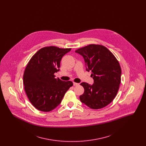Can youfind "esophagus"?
I'll return each instance as SVG.
<instances>
[{"label":"esophagus","mask_w":146,"mask_h":146,"mask_svg":"<svg viewBox=\"0 0 146 146\" xmlns=\"http://www.w3.org/2000/svg\"><path fill=\"white\" fill-rule=\"evenodd\" d=\"M79 85V84L76 83H75V82H73V85L74 86H76V85Z\"/></svg>","instance_id":"obj_1"}]
</instances>
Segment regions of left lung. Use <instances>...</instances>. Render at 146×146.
Instances as JSON below:
<instances>
[{
  "instance_id": "left-lung-1",
  "label": "left lung",
  "mask_w": 146,
  "mask_h": 146,
  "mask_svg": "<svg viewBox=\"0 0 146 146\" xmlns=\"http://www.w3.org/2000/svg\"><path fill=\"white\" fill-rule=\"evenodd\" d=\"M84 57L86 70L91 71L92 85L82 83L84 92L80 100L90 108L107 106L115 97L121 82V70L117 59L103 45L90 44L76 50Z\"/></svg>"
}]
</instances>
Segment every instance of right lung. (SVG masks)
<instances>
[{
  "label": "right lung",
  "mask_w": 146,
  "mask_h": 146,
  "mask_svg": "<svg viewBox=\"0 0 146 146\" xmlns=\"http://www.w3.org/2000/svg\"><path fill=\"white\" fill-rule=\"evenodd\" d=\"M71 48L51 46L39 50L32 57L23 74L25 90L29 101L37 110L50 111L61 104L66 91L73 86L70 81L55 78L63 56Z\"/></svg>",
  "instance_id": "1"
}]
</instances>
